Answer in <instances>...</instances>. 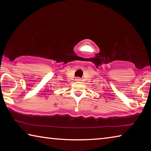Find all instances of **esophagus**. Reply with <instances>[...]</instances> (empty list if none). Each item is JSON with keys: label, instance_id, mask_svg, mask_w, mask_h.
Here are the masks:
<instances>
[{"label": "esophagus", "instance_id": "obj_1", "mask_svg": "<svg viewBox=\"0 0 151 151\" xmlns=\"http://www.w3.org/2000/svg\"><path fill=\"white\" fill-rule=\"evenodd\" d=\"M76 81H81V79H80V78H76Z\"/></svg>", "mask_w": 151, "mask_h": 151}]
</instances>
